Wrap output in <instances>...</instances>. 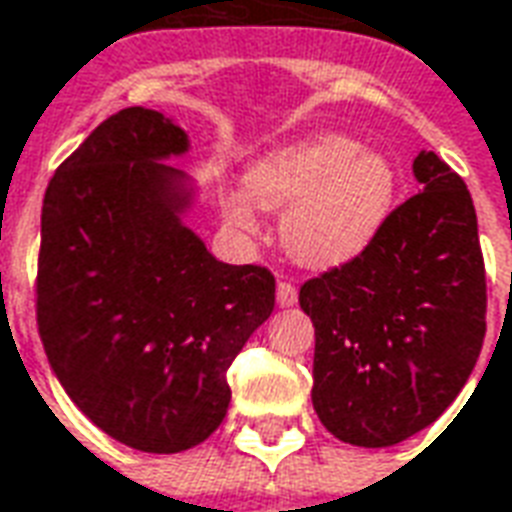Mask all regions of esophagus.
I'll list each match as a JSON object with an SVG mask.
<instances>
[{
  "instance_id": "34e87169",
  "label": "esophagus",
  "mask_w": 512,
  "mask_h": 512,
  "mask_svg": "<svg viewBox=\"0 0 512 512\" xmlns=\"http://www.w3.org/2000/svg\"><path fill=\"white\" fill-rule=\"evenodd\" d=\"M275 297H278V305H281V308H292V305H297V289H294V283L289 281L278 283Z\"/></svg>"
}]
</instances>
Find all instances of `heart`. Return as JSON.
<instances>
[{
  "instance_id": "1",
  "label": "heart",
  "mask_w": 512,
  "mask_h": 512,
  "mask_svg": "<svg viewBox=\"0 0 512 512\" xmlns=\"http://www.w3.org/2000/svg\"><path fill=\"white\" fill-rule=\"evenodd\" d=\"M248 195L264 210L286 212V253L313 270L341 267L376 240L393 210V163L335 133L278 149L248 171ZM223 215L253 234L259 220L245 193H223Z\"/></svg>"
}]
</instances>
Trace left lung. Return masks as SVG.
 I'll use <instances>...</instances> for the list:
<instances>
[{"label": "left lung", "mask_w": 512, "mask_h": 512, "mask_svg": "<svg viewBox=\"0 0 512 512\" xmlns=\"http://www.w3.org/2000/svg\"><path fill=\"white\" fill-rule=\"evenodd\" d=\"M423 185L357 259L302 283L316 327L313 409L346 445L390 447L461 393L486 335V267L464 179L434 152Z\"/></svg>", "instance_id": "8db88e82"}]
</instances>
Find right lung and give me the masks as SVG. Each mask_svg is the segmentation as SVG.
I'll list each match as a JSON object with an SVG mask.
<instances>
[{"instance_id": "obj_1", "label": "right lung", "mask_w": 512, "mask_h": 512, "mask_svg": "<svg viewBox=\"0 0 512 512\" xmlns=\"http://www.w3.org/2000/svg\"><path fill=\"white\" fill-rule=\"evenodd\" d=\"M188 133L152 108L100 122L48 182L37 327L48 365L100 431L182 453L229 412L231 360L275 308V278L207 251L185 212L196 185L166 166Z\"/></svg>"}]
</instances>
